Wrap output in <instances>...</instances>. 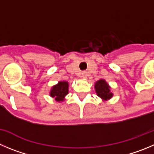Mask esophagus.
<instances>
[{"mask_svg":"<svg viewBox=\"0 0 154 154\" xmlns=\"http://www.w3.org/2000/svg\"><path fill=\"white\" fill-rule=\"evenodd\" d=\"M87 74L86 73H82V77L83 78H87Z\"/></svg>","mask_w":154,"mask_h":154,"instance_id":"34e87169","label":"esophagus"}]
</instances>
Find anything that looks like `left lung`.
Segmentation results:
<instances>
[{
  "mask_svg": "<svg viewBox=\"0 0 154 154\" xmlns=\"http://www.w3.org/2000/svg\"><path fill=\"white\" fill-rule=\"evenodd\" d=\"M95 90L97 96L104 101L109 100L113 96V93L110 91V87L104 79L98 80L95 84Z\"/></svg>",
  "mask_w": 154,
  "mask_h": 154,
  "instance_id": "1",
  "label": "left lung"
}]
</instances>
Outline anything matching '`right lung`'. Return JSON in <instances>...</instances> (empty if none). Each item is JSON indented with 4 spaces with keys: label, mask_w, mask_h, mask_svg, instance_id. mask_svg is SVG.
Listing matches in <instances>:
<instances>
[{
    "label": "right lung",
    "mask_w": 154,
    "mask_h": 154,
    "mask_svg": "<svg viewBox=\"0 0 154 154\" xmlns=\"http://www.w3.org/2000/svg\"><path fill=\"white\" fill-rule=\"evenodd\" d=\"M68 82L60 81L57 84L53 86L50 91L51 97L54 98L57 102L64 101V98L68 93Z\"/></svg>",
    "instance_id": "obj_1"
}]
</instances>
